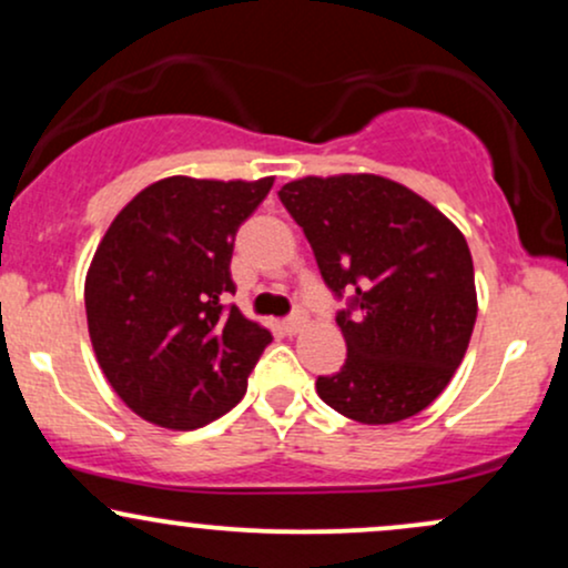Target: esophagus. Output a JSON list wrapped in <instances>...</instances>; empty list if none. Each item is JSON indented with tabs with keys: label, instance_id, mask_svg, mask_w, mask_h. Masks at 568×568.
I'll list each match as a JSON object with an SVG mask.
<instances>
[{
	"label": "esophagus",
	"instance_id": "esophagus-1",
	"mask_svg": "<svg viewBox=\"0 0 568 568\" xmlns=\"http://www.w3.org/2000/svg\"><path fill=\"white\" fill-rule=\"evenodd\" d=\"M304 325H306V317H304V315H293V317H288V321L283 323V331H285V334H288V336H296L298 331L304 328Z\"/></svg>",
	"mask_w": 568,
	"mask_h": 568
}]
</instances>
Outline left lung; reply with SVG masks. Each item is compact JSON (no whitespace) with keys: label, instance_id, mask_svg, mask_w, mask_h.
Instances as JSON below:
<instances>
[{"label":"left lung","instance_id":"left-lung-1","mask_svg":"<svg viewBox=\"0 0 568 568\" xmlns=\"http://www.w3.org/2000/svg\"><path fill=\"white\" fill-rule=\"evenodd\" d=\"M321 275L352 310L347 361L317 395L361 425L416 416L448 387L470 344L478 293L465 234L433 202L374 173L304 175L280 189Z\"/></svg>","mask_w":568,"mask_h":568}]
</instances>
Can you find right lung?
Returning <instances> with one entry per match:
<instances>
[{"label":"right lung","instance_id":"1","mask_svg":"<svg viewBox=\"0 0 568 568\" xmlns=\"http://www.w3.org/2000/svg\"><path fill=\"white\" fill-rule=\"evenodd\" d=\"M275 179L168 175L116 213L84 277L95 361L120 400L168 429H197L243 400L272 334L237 306V226Z\"/></svg>","mask_w":568,"mask_h":568}]
</instances>
